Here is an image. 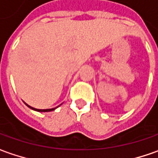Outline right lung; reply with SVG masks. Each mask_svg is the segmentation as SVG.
<instances>
[{
  "instance_id": "obj_1",
  "label": "right lung",
  "mask_w": 158,
  "mask_h": 158,
  "mask_svg": "<svg viewBox=\"0 0 158 158\" xmlns=\"http://www.w3.org/2000/svg\"><path fill=\"white\" fill-rule=\"evenodd\" d=\"M24 103H25V102H24ZM25 105L29 107V108H30V109H31V110H36V111H39V112H48V111H52V110H56V109L57 107L60 106L61 104H60L59 106L56 107V108H53V109H47V110H39V109H35V108H33V107H31L30 105L26 104V103H25Z\"/></svg>"
}]
</instances>
